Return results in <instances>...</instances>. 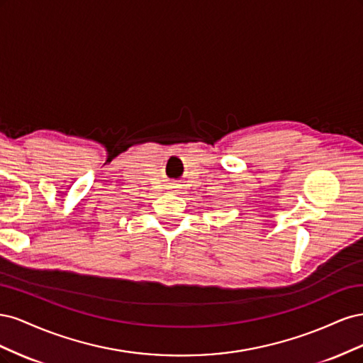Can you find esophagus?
Instances as JSON below:
<instances>
[{
    "mask_svg": "<svg viewBox=\"0 0 363 363\" xmlns=\"http://www.w3.org/2000/svg\"><path fill=\"white\" fill-rule=\"evenodd\" d=\"M174 184H175V183H172V184L169 186V188H177V186H174Z\"/></svg>",
    "mask_w": 363,
    "mask_h": 363,
    "instance_id": "34e87169",
    "label": "esophagus"
}]
</instances>
